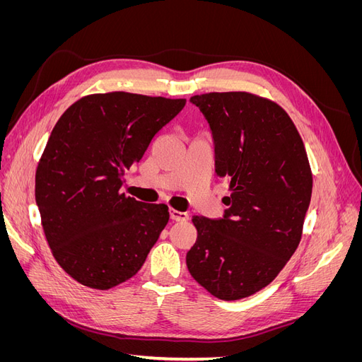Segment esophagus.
Returning <instances> with one entry per match:
<instances>
[{
  "instance_id": "34e87169",
  "label": "esophagus",
  "mask_w": 362,
  "mask_h": 362,
  "mask_svg": "<svg viewBox=\"0 0 362 362\" xmlns=\"http://www.w3.org/2000/svg\"><path fill=\"white\" fill-rule=\"evenodd\" d=\"M169 214H170V218H172L173 222H182V221H187V218H189V214H187V213L177 211V210H173V208H170Z\"/></svg>"
}]
</instances>
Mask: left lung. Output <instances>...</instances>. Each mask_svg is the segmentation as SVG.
<instances>
[{
    "label": "left lung",
    "instance_id": "1",
    "mask_svg": "<svg viewBox=\"0 0 362 362\" xmlns=\"http://www.w3.org/2000/svg\"><path fill=\"white\" fill-rule=\"evenodd\" d=\"M210 125L214 170L229 185L223 217L194 216L185 257L194 281L238 300L278 276L298 249L313 192L303 141L276 103L247 92L194 95Z\"/></svg>",
    "mask_w": 362,
    "mask_h": 362
}]
</instances>
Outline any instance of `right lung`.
<instances>
[{"label": "right lung", "mask_w": 362, "mask_h": 362, "mask_svg": "<svg viewBox=\"0 0 362 362\" xmlns=\"http://www.w3.org/2000/svg\"><path fill=\"white\" fill-rule=\"evenodd\" d=\"M185 100L127 92L84 96L52 128L36 170L43 233L60 267L86 287L133 278L169 221L168 205L120 193Z\"/></svg>", "instance_id": "obj_1"}]
</instances>
